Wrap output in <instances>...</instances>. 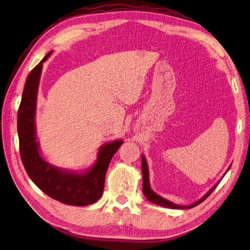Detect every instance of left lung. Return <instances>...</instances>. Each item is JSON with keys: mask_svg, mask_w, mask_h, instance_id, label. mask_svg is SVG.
Listing matches in <instances>:
<instances>
[{"mask_svg": "<svg viewBox=\"0 0 250 250\" xmlns=\"http://www.w3.org/2000/svg\"><path fill=\"white\" fill-rule=\"evenodd\" d=\"M230 167H231V166L229 167V168L227 169V172L229 171ZM142 174H143V192H144L146 199L149 202H151V203H155L157 205H160V206H163V207H167V208H172V209H187V208H192V207L199 205L204 200L207 199V196H208L211 192H213L215 188L217 187V185L220 183V180H219V182L217 183L214 186V187H211L203 196H202V198L199 201L194 202V203L190 204V205H178V204L173 203V202H171V201L162 198L161 195L157 194L155 191L151 189L150 184H149V171H148V164L146 162V158L144 157V155L142 156Z\"/></svg>", "mask_w": 250, "mask_h": 250, "instance_id": "1", "label": "left lung"}]
</instances>
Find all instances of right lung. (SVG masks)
<instances>
[{
	"mask_svg": "<svg viewBox=\"0 0 250 250\" xmlns=\"http://www.w3.org/2000/svg\"><path fill=\"white\" fill-rule=\"evenodd\" d=\"M51 52H48L26 77L17 117L21 161L32 182L50 198L67 205H90L102 196L106 171L124 141L105 143L100 147L93 166L82 172L55 167L42 157L36 137V101L43 63Z\"/></svg>",
	"mask_w": 250,
	"mask_h": 250,
	"instance_id": "obj_1",
	"label": "right lung"
}]
</instances>
